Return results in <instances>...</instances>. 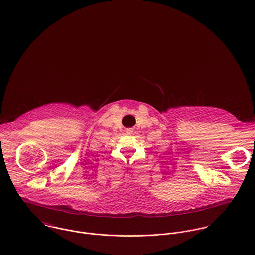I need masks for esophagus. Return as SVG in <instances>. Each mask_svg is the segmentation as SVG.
Segmentation results:
<instances>
[{"label":"esophagus","mask_w":255,"mask_h":255,"mask_svg":"<svg viewBox=\"0 0 255 255\" xmlns=\"http://www.w3.org/2000/svg\"><path fill=\"white\" fill-rule=\"evenodd\" d=\"M126 132H127L128 134H132V132H133V129H132V128H127Z\"/></svg>","instance_id":"34e87169"}]
</instances>
